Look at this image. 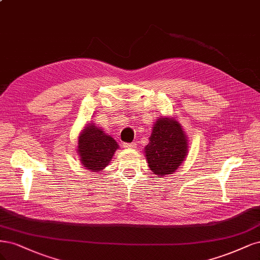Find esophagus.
Returning <instances> with one entry per match:
<instances>
[{"label": "esophagus", "mask_w": 260, "mask_h": 260, "mask_svg": "<svg viewBox=\"0 0 260 260\" xmlns=\"http://www.w3.org/2000/svg\"><path fill=\"white\" fill-rule=\"evenodd\" d=\"M123 147L126 148V149H135L136 144H135V142H124Z\"/></svg>", "instance_id": "obj_1"}]
</instances>
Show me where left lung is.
I'll list each match as a JSON object with an SVG mask.
<instances>
[{"label":"left lung","instance_id":"obj_1","mask_svg":"<svg viewBox=\"0 0 260 260\" xmlns=\"http://www.w3.org/2000/svg\"><path fill=\"white\" fill-rule=\"evenodd\" d=\"M187 139L180 124L162 118L154 124L145 153L150 170L158 176L172 174L187 155Z\"/></svg>","mask_w":260,"mask_h":260}]
</instances>
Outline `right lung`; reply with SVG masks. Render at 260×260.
I'll use <instances>...</instances> for the list:
<instances>
[{"instance_id":"obj_1","label":"right lung","mask_w":260,"mask_h":260,"mask_svg":"<svg viewBox=\"0 0 260 260\" xmlns=\"http://www.w3.org/2000/svg\"><path fill=\"white\" fill-rule=\"evenodd\" d=\"M118 148L116 141L94 124L87 125L79 137L78 152L82 164L91 172L104 170Z\"/></svg>"}]
</instances>
